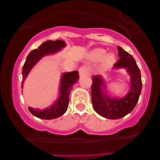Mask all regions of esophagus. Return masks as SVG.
I'll use <instances>...</instances> for the list:
<instances>
[{
    "label": "esophagus",
    "instance_id": "obj_1",
    "mask_svg": "<svg viewBox=\"0 0 160 160\" xmlns=\"http://www.w3.org/2000/svg\"><path fill=\"white\" fill-rule=\"evenodd\" d=\"M88 71H89V69L87 67H81L79 69V73H80V76L88 75Z\"/></svg>",
    "mask_w": 160,
    "mask_h": 160
}]
</instances>
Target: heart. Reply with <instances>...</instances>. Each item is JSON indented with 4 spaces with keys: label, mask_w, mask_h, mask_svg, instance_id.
Returning a JSON list of instances; mask_svg holds the SVG:
<instances>
[{
    "label": "heart",
    "mask_w": 160,
    "mask_h": 160,
    "mask_svg": "<svg viewBox=\"0 0 160 160\" xmlns=\"http://www.w3.org/2000/svg\"><path fill=\"white\" fill-rule=\"evenodd\" d=\"M88 58L93 62H98L101 61V65L104 68H108L115 61V55L113 52H109L106 54V51L104 49H95L90 52Z\"/></svg>",
    "instance_id": "obj_1"
}]
</instances>
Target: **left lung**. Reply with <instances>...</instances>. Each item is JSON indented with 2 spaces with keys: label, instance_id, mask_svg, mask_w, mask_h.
<instances>
[{
  "label": "left lung",
  "instance_id": "obj_1",
  "mask_svg": "<svg viewBox=\"0 0 160 160\" xmlns=\"http://www.w3.org/2000/svg\"><path fill=\"white\" fill-rule=\"evenodd\" d=\"M118 60L114 68H125L129 73L130 90L122 98H113L108 95L102 78L99 76L93 77L91 86V101L93 109L102 117L108 119H118L125 117L135 108L142 90L141 72L132 55L118 46Z\"/></svg>",
  "mask_w": 160,
  "mask_h": 160
}]
</instances>
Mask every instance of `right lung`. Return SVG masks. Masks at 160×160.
I'll use <instances>...</instances> for the list:
<instances>
[{
    "mask_svg": "<svg viewBox=\"0 0 160 160\" xmlns=\"http://www.w3.org/2000/svg\"><path fill=\"white\" fill-rule=\"evenodd\" d=\"M66 43L62 40H56V41H46L43 42L38 49L32 50L28 55L27 59L25 60V64L22 68V85L23 87L24 81L29 73L30 70L32 67L38 62L39 59L44 56L49 54H53L56 52L62 49V48L65 47ZM79 79L78 71H72V72H65L62 75L60 82V88H59V97L56 101V102L43 110H40L38 108H28V110L37 118L42 119H50L57 118L62 116L67 110L69 104V95L70 90H72V86L77 83Z\"/></svg>",
    "mask_w": 160,
    "mask_h": 160,
    "instance_id": "obj_1",
    "label": "right lung"
}]
</instances>
